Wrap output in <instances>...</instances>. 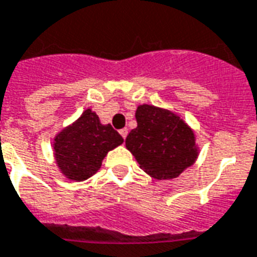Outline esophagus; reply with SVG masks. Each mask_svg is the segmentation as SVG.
<instances>
[{
    "mask_svg": "<svg viewBox=\"0 0 257 257\" xmlns=\"http://www.w3.org/2000/svg\"><path fill=\"white\" fill-rule=\"evenodd\" d=\"M119 135H121L123 139H126V136H128V129L126 128L121 129V131H119Z\"/></svg>",
    "mask_w": 257,
    "mask_h": 257,
    "instance_id": "1",
    "label": "esophagus"
}]
</instances>
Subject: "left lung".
Instances as JSON below:
<instances>
[{"mask_svg": "<svg viewBox=\"0 0 257 257\" xmlns=\"http://www.w3.org/2000/svg\"><path fill=\"white\" fill-rule=\"evenodd\" d=\"M136 121L125 146L147 174L157 180L176 178L195 163L199 154L195 134L177 114L140 104Z\"/></svg>", "mask_w": 257, "mask_h": 257, "instance_id": "8db88e82", "label": "left lung"}]
</instances>
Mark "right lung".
<instances>
[{"instance_id":"add662e5","label":"right lung","mask_w":257,"mask_h":257,"mask_svg":"<svg viewBox=\"0 0 257 257\" xmlns=\"http://www.w3.org/2000/svg\"><path fill=\"white\" fill-rule=\"evenodd\" d=\"M122 142L110 123L102 125L96 113L87 109L57 135L53 147L61 173L73 181H84L99 170L107 153Z\"/></svg>"}]
</instances>
